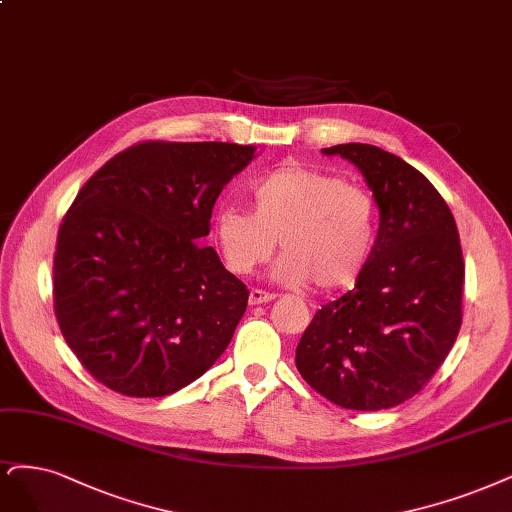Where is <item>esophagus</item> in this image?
<instances>
[{
  "label": "esophagus",
  "instance_id": "34e87169",
  "mask_svg": "<svg viewBox=\"0 0 512 512\" xmlns=\"http://www.w3.org/2000/svg\"><path fill=\"white\" fill-rule=\"evenodd\" d=\"M275 298V294L271 292H264V290H250V305H262V303H271Z\"/></svg>",
  "mask_w": 512,
  "mask_h": 512
}]
</instances>
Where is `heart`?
<instances>
[{
    "label": "heart",
    "instance_id": "1",
    "mask_svg": "<svg viewBox=\"0 0 512 512\" xmlns=\"http://www.w3.org/2000/svg\"><path fill=\"white\" fill-rule=\"evenodd\" d=\"M252 211L224 207L214 239L226 269L248 275L277 245L281 284L341 290L356 284L377 241V205L370 192L328 171L286 165L264 173L252 188Z\"/></svg>",
    "mask_w": 512,
    "mask_h": 512
}]
</instances>
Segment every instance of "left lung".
<instances>
[{
  "label": "left lung",
  "instance_id": "left-lung-1",
  "mask_svg": "<svg viewBox=\"0 0 512 512\" xmlns=\"http://www.w3.org/2000/svg\"><path fill=\"white\" fill-rule=\"evenodd\" d=\"M322 152L362 171L379 207V233L356 288L313 315L296 368L343 409H392L421 392L460 332V235L445 199L400 156L368 144Z\"/></svg>",
  "mask_w": 512,
  "mask_h": 512
}]
</instances>
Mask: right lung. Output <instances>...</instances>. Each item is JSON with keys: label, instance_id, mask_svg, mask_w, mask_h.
Segmentation results:
<instances>
[{"label": "right lung", "instance_id": "right-lung-1", "mask_svg": "<svg viewBox=\"0 0 512 512\" xmlns=\"http://www.w3.org/2000/svg\"><path fill=\"white\" fill-rule=\"evenodd\" d=\"M254 146L144 142L110 158L65 214L52 262L63 337L110 390L161 398L214 364L248 288L201 245Z\"/></svg>", "mask_w": 512, "mask_h": 512}]
</instances>
